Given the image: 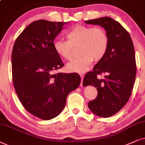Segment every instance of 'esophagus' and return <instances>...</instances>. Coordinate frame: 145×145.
<instances>
[{
    "label": "esophagus",
    "mask_w": 145,
    "mask_h": 145,
    "mask_svg": "<svg viewBox=\"0 0 145 145\" xmlns=\"http://www.w3.org/2000/svg\"><path fill=\"white\" fill-rule=\"evenodd\" d=\"M80 77H81L82 78V81H81V84H80V86H83V79H84V75L83 74H80Z\"/></svg>",
    "instance_id": "1"
}]
</instances>
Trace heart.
Returning <instances> with one entry per match:
<instances>
[{
	"label": "heart",
	"mask_w": 145,
	"mask_h": 145,
	"mask_svg": "<svg viewBox=\"0 0 145 145\" xmlns=\"http://www.w3.org/2000/svg\"><path fill=\"white\" fill-rule=\"evenodd\" d=\"M68 39H58L54 42L55 51L61 57L71 60L74 47H79L81 56L67 65L71 72L84 73L89 69L94 59L100 60L105 56L108 47V37L101 27L76 25L67 32Z\"/></svg>",
	"instance_id": "b5f03b06"
}]
</instances>
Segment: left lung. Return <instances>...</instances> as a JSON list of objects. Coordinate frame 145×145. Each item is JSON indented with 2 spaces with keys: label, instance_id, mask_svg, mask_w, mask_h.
<instances>
[{
  "label": "left lung",
  "instance_id": "left-lung-1",
  "mask_svg": "<svg viewBox=\"0 0 145 145\" xmlns=\"http://www.w3.org/2000/svg\"><path fill=\"white\" fill-rule=\"evenodd\" d=\"M104 27L108 37V47L92 71L86 74L83 86H94L98 90L88 108L97 116L107 118L120 111L133 91L137 68L135 48L129 33L118 22L108 16L85 21ZM106 74L104 79L98 74Z\"/></svg>",
  "mask_w": 145,
  "mask_h": 145
}]
</instances>
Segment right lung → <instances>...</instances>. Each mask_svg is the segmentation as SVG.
<instances>
[{"label": "right lung", "instance_id": "right-lung-1", "mask_svg": "<svg viewBox=\"0 0 145 145\" xmlns=\"http://www.w3.org/2000/svg\"><path fill=\"white\" fill-rule=\"evenodd\" d=\"M66 23L38 20L16 38L12 51L14 88L25 109L43 120L59 114L71 91L80 86L76 73L53 74L64 65L54 41Z\"/></svg>", "mask_w": 145, "mask_h": 145}]
</instances>
